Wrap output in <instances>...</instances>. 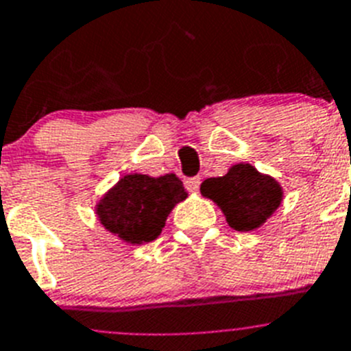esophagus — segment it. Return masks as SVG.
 I'll list each match as a JSON object with an SVG mask.
<instances>
[{"instance_id":"1","label":"esophagus","mask_w":351,"mask_h":351,"mask_svg":"<svg viewBox=\"0 0 351 351\" xmlns=\"http://www.w3.org/2000/svg\"><path fill=\"white\" fill-rule=\"evenodd\" d=\"M201 185V178L199 176H193V178H187L185 180V187L189 189V191H197Z\"/></svg>"}]
</instances>
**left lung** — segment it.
I'll return each mask as SVG.
<instances>
[{
  "instance_id": "1",
  "label": "left lung",
  "mask_w": 351,
  "mask_h": 351,
  "mask_svg": "<svg viewBox=\"0 0 351 351\" xmlns=\"http://www.w3.org/2000/svg\"><path fill=\"white\" fill-rule=\"evenodd\" d=\"M201 194L221 206L228 224L237 231H251L263 224L282 199L276 180L260 175L249 164H237L228 175L205 180Z\"/></svg>"
}]
</instances>
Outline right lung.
Returning <instances> with one entry per match:
<instances>
[{"mask_svg":"<svg viewBox=\"0 0 351 351\" xmlns=\"http://www.w3.org/2000/svg\"><path fill=\"white\" fill-rule=\"evenodd\" d=\"M187 194L175 175L150 178L127 175L100 201L99 217L106 230L130 243L152 242L160 234L167 213Z\"/></svg>","mask_w":351,"mask_h":351,"instance_id":"1","label":"right lung"}]
</instances>
